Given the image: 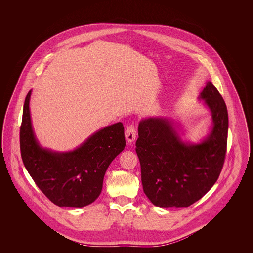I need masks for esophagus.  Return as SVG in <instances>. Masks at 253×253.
<instances>
[{"label":"esophagus","mask_w":253,"mask_h":253,"mask_svg":"<svg viewBox=\"0 0 253 253\" xmlns=\"http://www.w3.org/2000/svg\"><path fill=\"white\" fill-rule=\"evenodd\" d=\"M125 137H126V140L129 144H132V142L135 140L136 130H135V127L133 125H130V126L127 127L126 132H125Z\"/></svg>","instance_id":"obj_1"}]
</instances>
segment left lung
I'll return each mask as SVG.
<instances>
[{
    "label": "left lung",
    "mask_w": 253,
    "mask_h": 253,
    "mask_svg": "<svg viewBox=\"0 0 253 253\" xmlns=\"http://www.w3.org/2000/svg\"><path fill=\"white\" fill-rule=\"evenodd\" d=\"M199 98L204 99L212 119L211 132L201 143L182 141L168 119L149 118L139 122L135 152L143 191L157 207L195 203L215 184L223 168L229 129L226 103L211 82Z\"/></svg>",
    "instance_id": "obj_1"
}]
</instances>
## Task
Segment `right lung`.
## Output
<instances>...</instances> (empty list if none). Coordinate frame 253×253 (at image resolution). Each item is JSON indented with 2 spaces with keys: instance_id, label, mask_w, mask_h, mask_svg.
<instances>
[{
  "instance_id": "1",
  "label": "right lung",
  "mask_w": 253,
  "mask_h": 253,
  "mask_svg": "<svg viewBox=\"0 0 253 253\" xmlns=\"http://www.w3.org/2000/svg\"><path fill=\"white\" fill-rule=\"evenodd\" d=\"M24 100L20 147L24 166L39 189L59 207L82 208L93 203L102 190L106 169L125 147L124 127L115 123L92 134L71 152L41 147L32 128L29 100Z\"/></svg>"
}]
</instances>
